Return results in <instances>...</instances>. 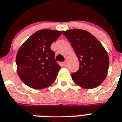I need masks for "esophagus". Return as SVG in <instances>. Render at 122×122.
Segmentation results:
<instances>
[{
    "label": "esophagus",
    "mask_w": 122,
    "mask_h": 122,
    "mask_svg": "<svg viewBox=\"0 0 122 122\" xmlns=\"http://www.w3.org/2000/svg\"><path fill=\"white\" fill-rule=\"evenodd\" d=\"M66 64H66V61L62 62V65L64 66V67H66Z\"/></svg>",
    "instance_id": "1"
}]
</instances>
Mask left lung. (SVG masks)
<instances>
[{
	"label": "left lung",
	"mask_w": 122,
	"mask_h": 122,
	"mask_svg": "<svg viewBox=\"0 0 122 122\" xmlns=\"http://www.w3.org/2000/svg\"><path fill=\"white\" fill-rule=\"evenodd\" d=\"M71 44L80 63L78 71L72 73L73 81L80 87L95 88L103 82L109 66L107 53L102 44L82 29L62 31Z\"/></svg>",
	"instance_id": "obj_1"
}]
</instances>
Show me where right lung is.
I'll use <instances>...</instances> for the list:
<instances>
[{
	"label": "right lung",
	"mask_w": 122,
	"mask_h": 122,
	"mask_svg": "<svg viewBox=\"0 0 122 122\" xmlns=\"http://www.w3.org/2000/svg\"><path fill=\"white\" fill-rule=\"evenodd\" d=\"M61 34L51 29L38 30L20 47L16 58L17 72L26 85L41 90L55 81L61 67L50 46Z\"/></svg>",
	"instance_id": "add662e5"
}]
</instances>
